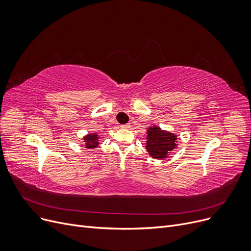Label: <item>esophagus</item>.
Wrapping results in <instances>:
<instances>
[{"mask_svg": "<svg viewBox=\"0 0 251 251\" xmlns=\"http://www.w3.org/2000/svg\"><path fill=\"white\" fill-rule=\"evenodd\" d=\"M121 127H122V128H125V129H129L130 127H131V124H130V123H127V124H124V125H122Z\"/></svg>", "mask_w": 251, "mask_h": 251, "instance_id": "34e87169", "label": "esophagus"}]
</instances>
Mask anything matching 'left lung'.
I'll use <instances>...</instances> for the list:
<instances>
[{
	"mask_svg": "<svg viewBox=\"0 0 251 251\" xmlns=\"http://www.w3.org/2000/svg\"><path fill=\"white\" fill-rule=\"evenodd\" d=\"M176 136L170 132L163 131L157 126L148 130L147 150L152 158H166L169 152L176 147Z\"/></svg>",
	"mask_w": 251,
	"mask_h": 251,
	"instance_id": "1",
	"label": "left lung"
}]
</instances>
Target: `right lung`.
<instances>
[{"label": "right lung", "mask_w": 251, "mask_h": 251, "mask_svg": "<svg viewBox=\"0 0 251 251\" xmlns=\"http://www.w3.org/2000/svg\"><path fill=\"white\" fill-rule=\"evenodd\" d=\"M86 140V147L89 148V149H94L96 148L97 146H99V141H97V135L96 134H89L87 135L85 138Z\"/></svg>", "instance_id": "right-lung-1"}]
</instances>
